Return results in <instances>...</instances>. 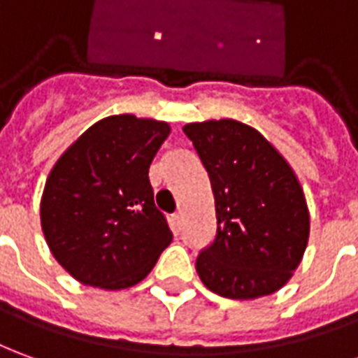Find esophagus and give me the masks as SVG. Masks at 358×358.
Segmentation results:
<instances>
[{
  "label": "esophagus",
  "mask_w": 358,
  "mask_h": 358,
  "mask_svg": "<svg viewBox=\"0 0 358 358\" xmlns=\"http://www.w3.org/2000/svg\"><path fill=\"white\" fill-rule=\"evenodd\" d=\"M181 224H183V214L181 212H175L173 216H171V226H173L175 230H179Z\"/></svg>",
  "instance_id": "obj_1"
}]
</instances>
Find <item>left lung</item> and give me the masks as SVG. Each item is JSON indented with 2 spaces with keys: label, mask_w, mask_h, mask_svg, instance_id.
Wrapping results in <instances>:
<instances>
[{
  "label": "left lung",
  "mask_w": 358,
  "mask_h": 358,
  "mask_svg": "<svg viewBox=\"0 0 358 358\" xmlns=\"http://www.w3.org/2000/svg\"><path fill=\"white\" fill-rule=\"evenodd\" d=\"M208 171L216 206V238L196 257V273L212 292L253 300L287 285L310 236L304 191L267 138L222 118L185 124Z\"/></svg>",
  "instance_id": "left-lung-1"
}]
</instances>
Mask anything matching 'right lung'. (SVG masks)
<instances>
[{
	"label": "right lung",
	"mask_w": 358,
	"mask_h": 358,
	"mask_svg": "<svg viewBox=\"0 0 358 358\" xmlns=\"http://www.w3.org/2000/svg\"><path fill=\"white\" fill-rule=\"evenodd\" d=\"M169 132L167 122L154 118L107 117L52 167L41 224L54 259L81 285L134 287L171 243L148 177Z\"/></svg>",
	"instance_id": "add662e5"
}]
</instances>
